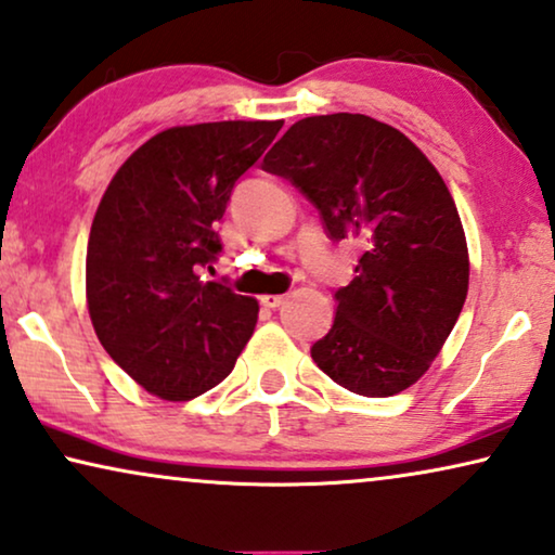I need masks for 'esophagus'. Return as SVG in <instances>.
Here are the masks:
<instances>
[{"label": "esophagus", "mask_w": 555, "mask_h": 555, "mask_svg": "<svg viewBox=\"0 0 555 555\" xmlns=\"http://www.w3.org/2000/svg\"><path fill=\"white\" fill-rule=\"evenodd\" d=\"M284 299H286V296H281V294H263L261 304H263V307H269V309H279L281 304H284Z\"/></svg>", "instance_id": "obj_1"}]
</instances>
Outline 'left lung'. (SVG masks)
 <instances>
[{"label": "left lung", "mask_w": 555, "mask_h": 555, "mask_svg": "<svg viewBox=\"0 0 555 555\" xmlns=\"http://www.w3.org/2000/svg\"><path fill=\"white\" fill-rule=\"evenodd\" d=\"M324 218L334 241L357 238V276L311 347L319 370L349 392L392 397L430 370L467 296L470 259L455 201L412 140L370 115L294 122L263 158Z\"/></svg>", "instance_id": "1"}]
</instances>
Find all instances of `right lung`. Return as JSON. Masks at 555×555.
Here are the masks:
<instances>
[{"label": "right lung", "instance_id": "add662e5", "mask_svg": "<svg viewBox=\"0 0 555 555\" xmlns=\"http://www.w3.org/2000/svg\"><path fill=\"white\" fill-rule=\"evenodd\" d=\"M284 120L178 125L113 176L92 218L85 294L105 352L145 392L193 400L229 377L259 301L206 281L233 185ZM210 269V267H208Z\"/></svg>", "mask_w": 555, "mask_h": 555}]
</instances>
